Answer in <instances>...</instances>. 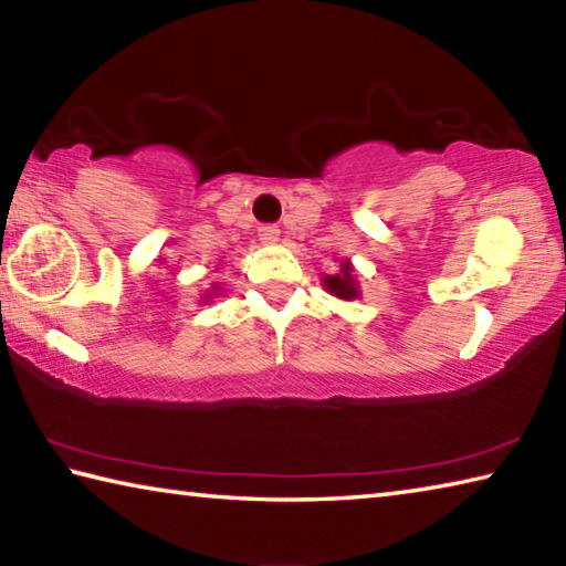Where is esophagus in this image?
<instances>
[{"mask_svg":"<svg viewBox=\"0 0 566 566\" xmlns=\"http://www.w3.org/2000/svg\"><path fill=\"white\" fill-rule=\"evenodd\" d=\"M260 239L264 244H274L280 239V227L276 224H262L260 227Z\"/></svg>","mask_w":566,"mask_h":566,"instance_id":"esophagus-1","label":"esophagus"}]
</instances>
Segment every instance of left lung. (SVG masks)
Returning a JSON list of instances; mask_svg holds the SVG:
<instances>
[{"instance_id":"8db88e82","label":"left lung","mask_w":566,"mask_h":566,"mask_svg":"<svg viewBox=\"0 0 566 566\" xmlns=\"http://www.w3.org/2000/svg\"><path fill=\"white\" fill-rule=\"evenodd\" d=\"M324 286H327L334 296H339V300H354V296H357V286L352 282L349 264H342V274L327 276V280H324Z\"/></svg>"}]
</instances>
